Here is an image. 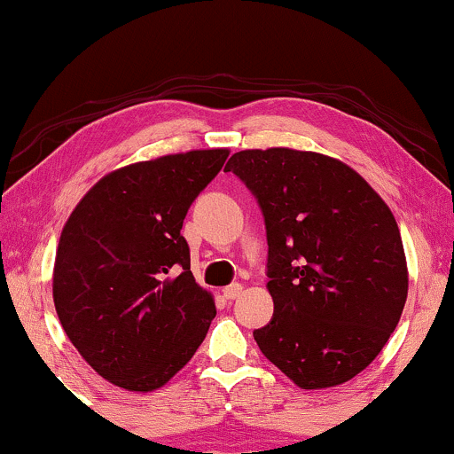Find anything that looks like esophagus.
I'll list each match as a JSON object with an SVG mask.
<instances>
[{
	"label": "esophagus",
	"mask_w": 454,
	"mask_h": 454,
	"mask_svg": "<svg viewBox=\"0 0 454 454\" xmlns=\"http://www.w3.org/2000/svg\"><path fill=\"white\" fill-rule=\"evenodd\" d=\"M243 294V286L241 283H232V286L223 287V298L226 300H237Z\"/></svg>",
	"instance_id": "1"
}]
</instances>
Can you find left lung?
<instances>
[{"label":"left lung","mask_w":454,"mask_h":454,"mask_svg":"<svg viewBox=\"0 0 454 454\" xmlns=\"http://www.w3.org/2000/svg\"><path fill=\"white\" fill-rule=\"evenodd\" d=\"M232 171L258 200L272 319L254 338L302 389L351 380L400 321L408 269L395 217L359 173L289 147L243 150Z\"/></svg>","instance_id":"obj_1"}]
</instances>
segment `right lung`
<instances>
[{
	"instance_id": "obj_1",
	"label": "right lung",
	"mask_w": 454,
	"mask_h": 454,
	"mask_svg": "<svg viewBox=\"0 0 454 454\" xmlns=\"http://www.w3.org/2000/svg\"><path fill=\"white\" fill-rule=\"evenodd\" d=\"M228 150L137 162L99 179L69 215L54 260L59 321L109 383L154 391L192 359L215 304L190 270L184 217Z\"/></svg>"
}]
</instances>
